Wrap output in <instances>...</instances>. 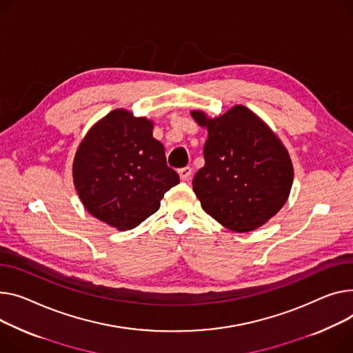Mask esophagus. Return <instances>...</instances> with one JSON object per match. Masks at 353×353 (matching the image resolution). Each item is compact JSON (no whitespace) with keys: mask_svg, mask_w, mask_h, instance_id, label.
I'll return each mask as SVG.
<instances>
[{"mask_svg":"<svg viewBox=\"0 0 353 353\" xmlns=\"http://www.w3.org/2000/svg\"><path fill=\"white\" fill-rule=\"evenodd\" d=\"M179 174H180V179L184 180V181L190 180V177H192V168L187 166V168L180 169V170H179Z\"/></svg>","mask_w":353,"mask_h":353,"instance_id":"esophagus-1","label":"esophagus"}]
</instances>
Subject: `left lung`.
<instances>
[{"mask_svg": "<svg viewBox=\"0 0 353 353\" xmlns=\"http://www.w3.org/2000/svg\"><path fill=\"white\" fill-rule=\"evenodd\" d=\"M193 119L207 128L205 164L193 190L208 216L236 232L264 225L287 203L294 168L278 136L248 108L236 105L211 119L201 110Z\"/></svg>", "mask_w": 353, "mask_h": 353, "instance_id": "left-lung-1", "label": "left lung"}]
</instances>
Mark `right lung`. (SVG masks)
Listing matches in <instances>:
<instances>
[{
    "label": "right lung",
    "instance_id": "add662e5",
    "mask_svg": "<svg viewBox=\"0 0 353 353\" xmlns=\"http://www.w3.org/2000/svg\"><path fill=\"white\" fill-rule=\"evenodd\" d=\"M72 174L85 208L117 230H132L156 213L164 193L180 181L153 137V122L126 109L112 110L90 128Z\"/></svg>",
    "mask_w": 353,
    "mask_h": 353
}]
</instances>
